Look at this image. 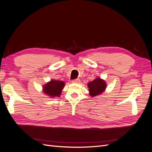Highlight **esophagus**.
Returning a JSON list of instances; mask_svg holds the SVG:
<instances>
[{
    "label": "esophagus",
    "mask_w": 152,
    "mask_h": 152,
    "mask_svg": "<svg viewBox=\"0 0 152 152\" xmlns=\"http://www.w3.org/2000/svg\"><path fill=\"white\" fill-rule=\"evenodd\" d=\"M80 82V80L79 78H77L72 80V83H79Z\"/></svg>",
    "instance_id": "34e87169"
}]
</instances>
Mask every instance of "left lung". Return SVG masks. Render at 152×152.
Segmentation results:
<instances>
[{
    "instance_id": "obj_1",
    "label": "left lung",
    "mask_w": 152,
    "mask_h": 152,
    "mask_svg": "<svg viewBox=\"0 0 152 152\" xmlns=\"http://www.w3.org/2000/svg\"><path fill=\"white\" fill-rule=\"evenodd\" d=\"M88 86L89 88L90 95L91 96L94 97L96 95H100L106 88V84L105 81L101 80L99 77L95 79L92 81L89 82L88 83Z\"/></svg>"
}]
</instances>
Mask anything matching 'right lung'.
<instances>
[{
	"instance_id": "obj_1",
	"label": "right lung",
	"mask_w": 152,
	"mask_h": 152,
	"mask_svg": "<svg viewBox=\"0 0 152 152\" xmlns=\"http://www.w3.org/2000/svg\"><path fill=\"white\" fill-rule=\"evenodd\" d=\"M65 83L61 81L51 80L43 86L44 92L51 97H59L64 88Z\"/></svg>"
}]
</instances>
